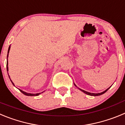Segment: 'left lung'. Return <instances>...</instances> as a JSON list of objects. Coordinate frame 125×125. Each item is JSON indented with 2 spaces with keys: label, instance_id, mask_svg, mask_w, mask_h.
Returning a JSON list of instances; mask_svg holds the SVG:
<instances>
[{
  "label": "left lung",
  "instance_id": "8db88e82",
  "mask_svg": "<svg viewBox=\"0 0 125 125\" xmlns=\"http://www.w3.org/2000/svg\"><path fill=\"white\" fill-rule=\"evenodd\" d=\"M74 85H75V84H74ZM75 86H76V85H75ZM109 88H108V89H107L106 90H105V91H103V92L100 93H89V92H87V91H84V90H83V89H80V90H81V91H83V93H86V94H88V95H90V96H96L101 95V94H104L105 92H106V91L108 90V89H109Z\"/></svg>",
  "mask_w": 125,
  "mask_h": 125
}]
</instances>
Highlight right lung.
Wrapping results in <instances>:
<instances>
[{"label":"right lung","mask_w":125,"mask_h":125,"mask_svg":"<svg viewBox=\"0 0 125 125\" xmlns=\"http://www.w3.org/2000/svg\"><path fill=\"white\" fill-rule=\"evenodd\" d=\"M10 46H9V50H8V54H7V57H8V55H9V50H10ZM7 71H8V62H7ZM11 82H12V81H11ZM12 84H14V83H12ZM21 93H22L24 94H25V95L26 96H38L39 94H40L41 93H37V94H31V93H25L24 92V91H22V90H21V89H19Z\"/></svg>","instance_id":"add662e5"}]
</instances>
